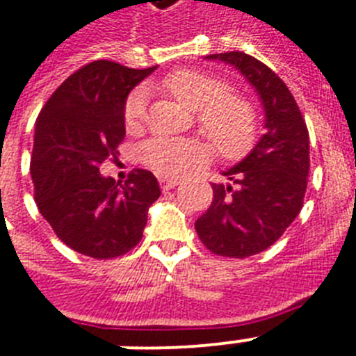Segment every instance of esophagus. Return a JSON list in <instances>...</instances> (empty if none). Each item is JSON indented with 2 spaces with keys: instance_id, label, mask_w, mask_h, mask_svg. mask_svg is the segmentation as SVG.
I'll use <instances>...</instances> for the list:
<instances>
[{
  "instance_id": "obj_1",
  "label": "esophagus",
  "mask_w": 356,
  "mask_h": 356,
  "mask_svg": "<svg viewBox=\"0 0 356 356\" xmlns=\"http://www.w3.org/2000/svg\"><path fill=\"white\" fill-rule=\"evenodd\" d=\"M159 183H161V188H163V190H172V188H175L177 184H181V179L161 177L159 179Z\"/></svg>"
}]
</instances>
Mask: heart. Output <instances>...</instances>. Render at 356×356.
<instances>
[{
    "label": "heart",
    "mask_w": 356,
    "mask_h": 356,
    "mask_svg": "<svg viewBox=\"0 0 356 356\" xmlns=\"http://www.w3.org/2000/svg\"><path fill=\"white\" fill-rule=\"evenodd\" d=\"M161 88L188 109L197 111V122L223 159L243 157L258 135V113L247 97L228 91L221 78L199 69H179ZM146 91L133 89L124 104V124L129 131L143 126ZM143 163L161 175H183L208 159V146L188 138H152L140 148Z\"/></svg>",
    "instance_id": "1"
}]
</instances>
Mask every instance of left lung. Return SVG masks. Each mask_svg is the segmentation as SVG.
I'll return each mask as SVG.
<instances>
[{"instance_id":"left-lung-1","label":"left lung","mask_w":356,"mask_h":356,"mask_svg":"<svg viewBox=\"0 0 356 356\" xmlns=\"http://www.w3.org/2000/svg\"><path fill=\"white\" fill-rule=\"evenodd\" d=\"M232 65L256 89L265 111V135L247 157L212 183L210 208L195 232L210 252L248 258L282 238L303 207L309 175V131L298 104L282 78L239 51L208 54Z\"/></svg>"}]
</instances>
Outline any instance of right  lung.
I'll return each instance as SVG.
<instances>
[{
	"label": "right lung",
	"mask_w": 356,
	"mask_h": 356,
	"mask_svg": "<svg viewBox=\"0 0 356 356\" xmlns=\"http://www.w3.org/2000/svg\"><path fill=\"white\" fill-rule=\"evenodd\" d=\"M155 69L91 62L71 74L38 115L31 157L38 210L63 243L89 258L131 250L161 195L148 170H133L124 184L100 173L126 135L129 91Z\"/></svg>",
	"instance_id": "1"
}]
</instances>
